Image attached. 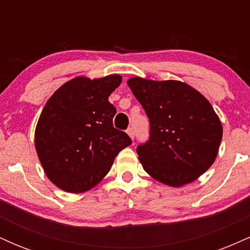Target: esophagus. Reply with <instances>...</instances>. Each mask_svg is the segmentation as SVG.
I'll return each mask as SVG.
<instances>
[{"instance_id":"34e87169","label":"esophagus","mask_w":250,"mask_h":250,"mask_svg":"<svg viewBox=\"0 0 250 250\" xmlns=\"http://www.w3.org/2000/svg\"><path fill=\"white\" fill-rule=\"evenodd\" d=\"M127 134H128V136L130 137L131 140H134V129L133 128L127 129Z\"/></svg>"}]
</instances>
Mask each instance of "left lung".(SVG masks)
Returning <instances> with one entry per match:
<instances>
[{"label":"left lung","instance_id":"1","mask_svg":"<svg viewBox=\"0 0 250 250\" xmlns=\"http://www.w3.org/2000/svg\"><path fill=\"white\" fill-rule=\"evenodd\" d=\"M127 84L150 122V137L137 147L143 169L154 180L179 188L211 167L223 128L200 91L176 80L154 81L135 76Z\"/></svg>","mask_w":250,"mask_h":250}]
</instances>
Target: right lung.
I'll return each instance as SVG.
<instances>
[{"label":"right lung","mask_w":250,"mask_h":250,"mask_svg":"<svg viewBox=\"0 0 250 250\" xmlns=\"http://www.w3.org/2000/svg\"><path fill=\"white\" fill-rule=\"evenodd\" d=\"M121 82L117 74L93 80L74 77L43 107L35 149L47 177L62 190L80 194L94 188L117 154L131 145L125 131L114 128L116 109L108 101Z\"/></svg>","instance_id":"right-lung-1"}]
</instances>
